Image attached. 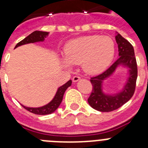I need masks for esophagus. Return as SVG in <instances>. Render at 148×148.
<instances>
[{
    "mask_svg": "<svg viewBox=\"0 0 148 148\" xmlns=\"http://www.w3.org/2000/svg\"><path fill=\"white\" fill-rule=\"evenodd\" d=\"M81 79V78L78 75H75V76L73 78V82H77L78 81H79Z\"/></svg>",
    "mask_w": 148,
    "mask_h": 148,
    "instance_id": "obj_1",
    "label": "esophagus"
}]
</instances>
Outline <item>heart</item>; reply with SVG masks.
I'll list each match as a JSON object with an SVG mask.
<instances>
[{"instance_id": "obj_1", "label": "heart", "mask_w": 148, "mask_h": 148, "mask_svg": "<svg viewBox=\"0 0 148 148\" xmlns=\"http://www.w3.org/2000/svg\"><path fill=\"white\" fill-rule=\"evenodd\" d=\"M115 52L114 41L109 36H81L66 43L63 64L67 67L82 64L84 71L90 75H97L110 66Z\"/></svg>"}]
</instances>
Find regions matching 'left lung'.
<instances>
[{
	"instance_id": "1",
	"label": "left lung",
	"mask_w": 148,
	"mask_h": 148,
	"mask_svg": "<svg viewBox=\"0 0 148 148\" xmlns=\"http://www.w3.org/2000/svg\"><path fill=\"white\" fill-rule=\"evenodd\" d=\"M116 40L118 44L119 58L106 71L90 79L93 87L87 101L93 109L100 112H110L118 109L127 102L135 92L138 71L134 49L132 44L118 32H116ZM119 66L129 69L125 85L121 91L113 95L104 94L103 91V82L112 75Z\"/></svg>"
}]
</instances>
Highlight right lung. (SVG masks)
<instances>
[{
  "label": "right lung",
  "mask_w": 148,
  "mask_h": 148,
  "mask_svg": "<svg viewBox=\"0 0 148 148\" xmlns=\"http://www.w3.org/2000/svg\"><path fill=\"white\" fill-rule=\"evenodd\" d=\"M49 35V32H42V31H35V32H32V33L29 35L27 37L20 41L19 43L16 44L15 48H17L18 47L23 45V44H30V43H35V42H40V41H44L45 38H47ZM72 84V81H68L66 84H64V85L58 87L57 92H56V95H55L54 98L53 100L51 101L50 102L48 103L46 105L40 107V108H28V107H25L24 105L23 106V108H25L27 110L29 111L31 113H35L37 115H48L53 113V112L58 109L59 105L61 104V101H62L63 96L64 94L65 91L66 89L69 87H70Z\"/></svg>",
  "instance_id": "add662e5"
}]
</instances>
